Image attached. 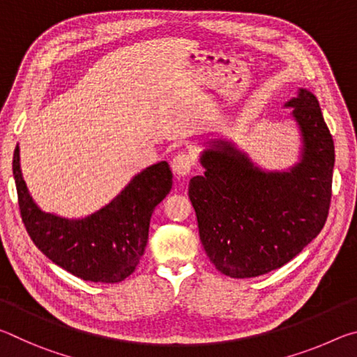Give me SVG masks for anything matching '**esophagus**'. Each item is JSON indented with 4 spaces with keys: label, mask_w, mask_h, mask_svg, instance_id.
I'll return each instance as SVG.
<instances>
[{
    "label": "esophagus",
    "mask_w": 357,
    "mask_h": 357,
    "mask_svg": "<svg viewBox=\"0 0 357 357\" xmlns=\"http://www.w3.org/2000/svg\"><path fill=\"white\" fill-rule=\"evenodd\" d=\"M172 167H173V172L179 174V176H187V174L193 170V167H195V160H193L190 153L183 151V153H179L173 157Z\"/></svg>",
    "instance_id": "obj_1"
}]
</instances>
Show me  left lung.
<instances>
[{
	"mask_svg": "<svg viewBox=\"0 0 357 357\" xmlns=\"http://www.w3.org/2000/svg\"><path fill=\"white\" fill-rule=\"evenodd\" d=\"M285 107H293L302 135L301 160L289 172H263L233 143L217 140L200 157L206 172L189 183L204 252L233 279L282 268L328 219L334 140L309 89Z\"/></svg>",
	"mask_w": 357,
	"mask_h": 357,
	"instance_id": "1",
	"label": "left lung"
}]
</instances>
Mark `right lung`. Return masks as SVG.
I'll use <instances>...</instances> for the list:
<instances>
[{"mask_svg": "<svg viewBox=\"0 0 357 357\" xmlns=\"http://www.w3.org/2000/svg\"><path fill=\"white\" fill-rule=\"evenodd\" d=\"M22 220L36 247L59 268L96 283H118L134 273L148 243L149 220L173 184L167 162L148 167L110 203L83 219L44 213L33 202L20 170L19 144L12 160Z\"/></svg>", "mask_w": 357, "mask_h": 357, "instance_id": "add662e5", "label": "right lung"}]
</instances>
